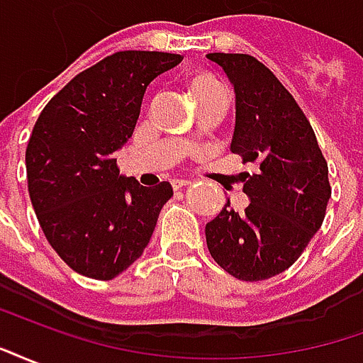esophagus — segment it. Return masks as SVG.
Instances as JSON below:
<instances>
[{"instance_id":"esophagus-1","label":"esophagus","mask_w":363,"mask_h":363,"mask_svg":"<svg viewBox=\"0 0 363 363\" xmlns=\"http://www.w3.org/2000/svg\"><path fill=\"white\" fill-rule=\"evenodd\" d=\"M186 184H190L189 179H174L173 181V189H182V186H186Z\"/></svg>"}]
</instances>
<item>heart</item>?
Masks as SVG:
<instances>
[{"label":"heart","mask_w":363,"mask_h":363,"mask_svg":"<svg viewBox=\"0 0 363 363\" xmlns=\"http://www.w3.org/2000/svg\"><path fill=\"white\" fill-rule=\"evenodd\" d=\"M218 85H220V83H216L212 77H208V75H194V77L190 79V89H192V95L194 96L213 89V87H218Z\"/></svg>","instance_id":"obj_1"}]
</instances>
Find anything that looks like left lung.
Wrapping results in <instances>:
<instances>
[{
  "mask_svg": "<svg viewBox=\"0 0 363 363\" xmlns=\"http://www.w3.org/2000/svg\"><path fill=\"white\" fill-rule=\"evenodd\" d=\"M225 72L235 91L231 151L255 163L243 174L245 212L223 206L206 225L213 260L237 280H268L289 268L325 220L328 167L296 99L259 60L247 54L206 56Z\"/></svg>",
  "mask_w": 363,
  "mask_h": 363,
  "instance_id": "8db88e82",
  "label": "left lung"
}]
</instances>
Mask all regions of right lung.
Segmentation results:
<instances>
[{
	"label": "right lung",
	"instance_id": "add662e5",
	"mask_svg": "<svg viewBox=\"0 0 363 363\" xmlns=\"http://www.w3.org/2000/svg\"><path fill=\"white\" fill-rule=\"evenodd\" d=\"M179 54L126 50L75 75L28 140V196L60 259L93 280H112L142 257L173 186L120 174L114 153L134 134L143 93Z\"/></svg>",
	"mask_w": 363,
	"mask_h": 363
}]
</instances>
